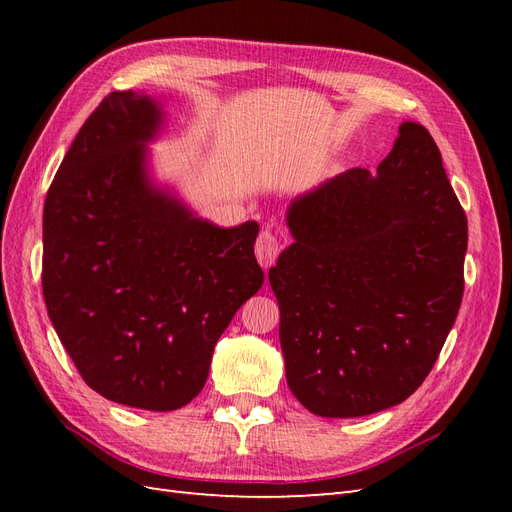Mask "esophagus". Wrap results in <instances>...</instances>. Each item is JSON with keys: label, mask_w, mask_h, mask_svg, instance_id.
Segmentation results:
<instances>
[{"label": "esophagus", "mask_w": 512, "mask_h": 512, "mask_svg": "<svg viewBox=\"0 0 512 512\" xmlns=\"http://www.w3.org/2000/svg\"><path fill=\"white\" fill-rule=\"evenodd\" d=\"M280 247V241H277L271 230H262L256 241V258L260 262V267L269 269L271 265H275L277 256H280Z\"/></svg>", "instance_id": "34e87169"}]
</instances>
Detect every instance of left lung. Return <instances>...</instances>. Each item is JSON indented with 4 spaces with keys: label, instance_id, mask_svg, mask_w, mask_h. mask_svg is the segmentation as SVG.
Segmentation results:
<instances>
[{
    "label": "left lung",
    "instance_id": "1",
    "mask_svg": "<svg viewBox=\"0 0 512 512\" xmlns=\"http://www.w3.org/2000/svg\"><path fill=\"white\" fill-rule=\"evenodd\" d=\"M286 226L269 282L292 395L327 418L406 401L453 329L468 250L431 134L404 121L376 173L350 168L292 198Z\"/></svg>",
    "mask_w": 512,
    "mask_h": 512
}]
</instances>
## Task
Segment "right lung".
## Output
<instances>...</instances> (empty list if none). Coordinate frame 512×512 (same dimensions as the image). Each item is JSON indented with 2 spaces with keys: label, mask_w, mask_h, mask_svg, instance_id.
<instances>
[{
  "label": "right lung",
  "mask_w": 512,
  "mask_h": 512,
  "mask_svg": "<svg viewBox=\"0 0 512 512\" xmlns=\"http://www.w3.org/2000/svg\"><path fill=\"white\" fill-rule=\"evenodd\" d=\"M164 123L158 96H106L42 218V292L61 344L96 393L151 412L200 393L220 335L265 280L256 222L213 224L158 181L149 145Z\"/></svg>",
  "instance_id": "right-lung-1"
}]
</instances>
